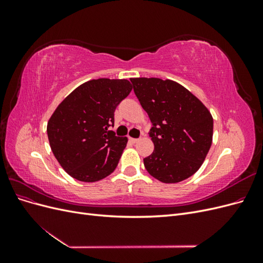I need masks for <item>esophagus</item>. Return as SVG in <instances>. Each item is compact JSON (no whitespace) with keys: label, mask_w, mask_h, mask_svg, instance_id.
Wrapping results in <instances>:
<instances>
[{"label":"esophagus","mask_w":263,"mask_h":263,"mask_svg":"<svg viewBox=\"0 0 263 263\" xmlns=\"http://www.w3.org/2000/svg\"><path fill=\"white\" fill-rule=\"evenodd\" d=\"M129 140L133 142V144H135V142H137L139 139L138 138H132V137H129Z\"/></svg>","instance_id":"34e87169"}]
</instances>
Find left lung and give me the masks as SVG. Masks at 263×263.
<instances>
[{
  "mask_svg": "<svg viewBox=\"0 0 263 263\" xmlns=\"http://www.w3.org/2000/svg\"><path fill=\"white\" fill-rule=\"evenodd\" d=\"M134 92L151 123L154 153L144 159L150 176L178 183L201 168L212 145L213 117L184 86L159 78H133Z\"/></svg>",
  "mask_w": 263,
  "mask_h": 263,
  "instance_id": "1",
  "label": "left lung"
}]
</instances>
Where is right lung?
<instances>
[{
  "label": "right lung",
  "instance_id": "add662e5",
  "mask_svg": "<svg viewBox=\"0 0 263 263\" xmlns=\"http://www.w3.org/2000/svg\"><path fill=\"white\" fill-rule=\"evenodd\" d=\"M133 86L125 79L90 80L63 100L47 125L52 153L69 176L82 182L106 178L118 164L127 137H117L114 112Z\"/></svg>",
  "mask_w": 263,
  "mask_h": 263
}]
</instances>
